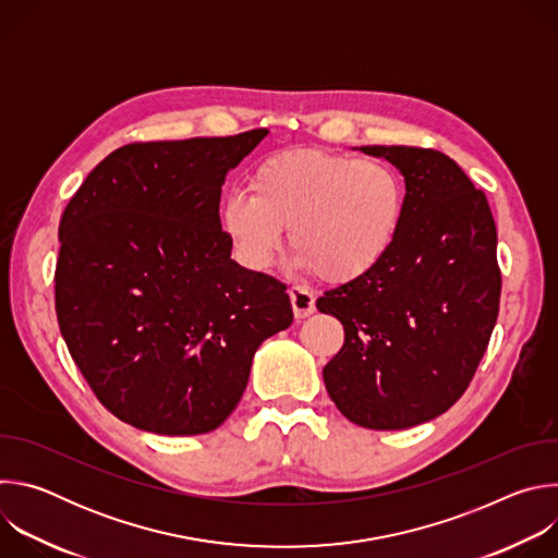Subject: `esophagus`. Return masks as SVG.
<instances>
[{
    "mask_svg": "<svg viewBox=\"0 0 558 558\" xmlns=\"http://www.w3.org/2000/svg\"><path fill=\"white\" fill-rule=\"evenodd\" d=\"M289 298H291V306H293V313H295L298 320H302V317H308L315 311V295L308 289L293 284L289 289Z\"/></svg>",
    "mask_w": 558,
    "mask_h": 558,
    "instance_id": "esophagus-1",
    "label": "esophagus"
}]
</instances>
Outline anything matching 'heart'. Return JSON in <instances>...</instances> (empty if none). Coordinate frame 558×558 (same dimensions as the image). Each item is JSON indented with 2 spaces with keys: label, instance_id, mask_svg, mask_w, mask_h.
<instances>
[{
  "label": "heart",
  "instance_id": "obj_1",
  "mask_svg": "<svg viewBox=\"0 0 558 558\" xmlns=\"http://www.w3.org/2000/svg\"><path fill=\"white\" fill-rule=\"evenodd\" d=\"M250 192H233L222 205V227L238 260L254 271L267 269L289 227L300 265L333 284L373 271L392 250L407 211V187L395 168L320 149L265 158Z\"/></svg>",
  "mask_w": 558,
  "mask_h": 558
}]
</instances>
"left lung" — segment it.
Wrapping results in <instances>:
<instances>
[{"mask_svg": "<svg viewBox=\"0 0 558 558\" xmlns=\"http://www.w3.org/2000/svg\"><path fill=\"white\" fill-rule=\"evenodd\" d=\"M360 149L404 174L407 211L373 271L317 298L344 327L323 375L347 420L402 430L446 413L488 349L501 298L497 227L486 194L444 151Z\"/></svg>", "mask_w": 558, "mask_h": 558, "instance_id": "left-lung-1", "label": "left lung"}]
</instances>
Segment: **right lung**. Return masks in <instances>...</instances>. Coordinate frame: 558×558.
Here are the masks:
<instances>
[{
    "label": "right lung",
    "instance_id": "obj_1",
    "mask_svg": "<svg viewBox=\"0 0 558 558\" xmlns=\"http://www.w3.org/2000/svg\"><path fill=\"white\" fill-rule=\"evenodd\" d=\"M265 136L128 143L61 214V336L97 400L134 428H218L256 349L293 323L287 284L235 265L220 229L225 174Z\"/></svg>",
    "mask_w": 558,
    "mask_h": 558
}]
</instances>
